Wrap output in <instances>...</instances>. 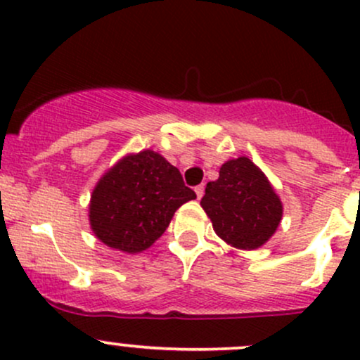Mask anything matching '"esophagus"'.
<instances>
[{"mask_svg": "<svg viewBox=\"0 0 360 360\" xmlns=\"http://www.w3.org/2000/svg\"><path fill=\"white\" fill-rule=\"evenodd\" d=\"M195 193H196V198L201 200V196L205 195V186H203V184H200V186H196V188H195Z\"/></svg>", "mask_w": 360, "mask_h": 360, "instance_id": "obj_1", "label": "esophagus"}]
</instances>
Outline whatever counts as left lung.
Returning <instances> with one entry per match:
<instances>
[{
  "label": "left lung",
  "mask_w": 360,
  "mask_h": 360,
  "mask_svg": "<svg viewBox=\"0 0 360 360\" xmlns=\"http://www.w3.org/2000/svg\"><path fill=\"white\" fill-rule=\"evenodd\" d=\"M201 208L213 231L238 250H258L280 225L283 205L264 172L248 157L227 160L205 188Z\"/></svg>",
  "instance_id": "1"
}]
</instances>
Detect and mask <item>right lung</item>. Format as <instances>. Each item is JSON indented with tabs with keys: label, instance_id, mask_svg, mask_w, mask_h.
I'll return each instance as SVG.
<instances>
[{
	"label": "right lung",
	"instance_id": "right-lung-1",
	"mask_svg": "<svg viewBox=\"0 0 360 360\" xmlns=\"http://www.w3.org/2000/svg\"><path fill=\"white\" fill-rule=\"evenodd\" d=\"M179 169L160 153H128L97 181L89 220L96 238L110 250L135 255L165 232L181 205L195 200Z\"/></svg>",
	"mask_w": 360,
	"mask_h": 360
}]
</instances>
